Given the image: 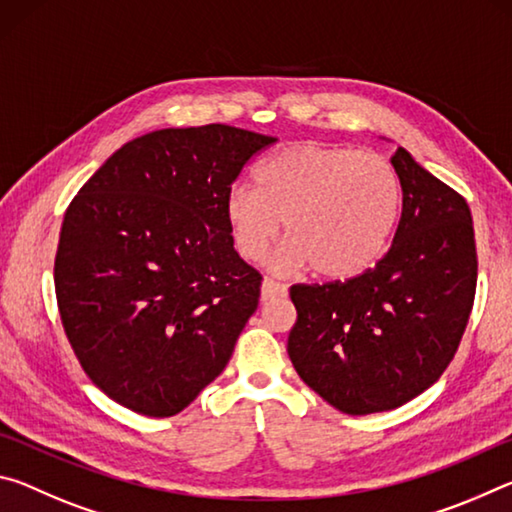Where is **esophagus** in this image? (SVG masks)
Here are the masks:
<instances>
[{
	"label": "esophagus",
	"mask_w": 512,
	"mask_h": 512,
	"mask_svg": "<svg viewBox=\"0 0 512 512\" xmlns=\"http://www.w3.org/2000/svg\"><path fill=\"white\" fill-rule=\"evenodd\" d=\"M277 298H287V287L280 282H273V280H264L262 282V300L264 302H271Z\"/></svg>",
	"instance_id": "1"
}]
</instances>
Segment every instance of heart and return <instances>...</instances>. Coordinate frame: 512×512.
<instances>
[{
  "label": "heart",
  "mask_w": 512,
  "mask_h": 512,
  "mask_svg": "<svg viewBox=\"0 0 512 512\" xmlns=\"http://www.w3.org/2000/svg\"><path fill=\"white\" fill-rule=\"evenodd\" d=\"M255 187L235 185L223 201L241 257L262 259L282 228L287 241L268 259L277 275L314 271L352 280L386 253L402 207L393 164L350 146L298 144L255 171Z\"/></svg>",
  "instance_id": "heart-1"
}]
</instances>
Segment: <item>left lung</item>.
I'll return each mask as SVG.
<instances>
[{"mask_svg":"<svg viewBox=\"0 0 512 512\" xmlns=\"http://www.w3.org/2000/svg\"><path fill=\"white\" fill-rule=\"evenodd\" d=\"M402 216L388 253L348 282L296 284L287 352L300 379L348 415L391 411L454 359L476 289L465 198L397 146Z\"/></svg>","mask_w":512,"mask_h":512,"instance_id":"obj_1","label":"left lung"}]
</instances>
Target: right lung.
I'll return each mask as SVG.
<instances>
[{"instance_id": "1", "label": "right lung", "mask_w": 512, "mask_h": 512, "mask_svg": "<svg viewBox=\"0 0 512 512\" xmlns=\"http://www.w3.org/2000/svg\"><path fill=\"white\" fill-rule=\"evenodd\" d=\"M275 140L225 124L162 128L112 153L69 203L58 309L110 400L169 418L228 366L262 275L237 255L223 201Z\"/></svg>"}]
</instances>
